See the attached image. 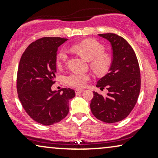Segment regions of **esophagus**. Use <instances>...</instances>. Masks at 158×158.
Masks as SVG:
<instances>
[{
    "mask_svg": "<svg viewBox=\"0 0 158 158\" xmlns=\"http://www.w3.org/2000/svg\"><path fill=\"white\" fill-rule=\"evenodd\" d=\"M83 91H84V90H82V89H77L75 90L76 94H79L82 93Z\"/></svg>",
    "mask_w": 158,
    "mask_h": 158,
    "instance_id": "1",
    "label": "esophagus"
}]
</instances>
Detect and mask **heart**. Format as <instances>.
<instances>
[{
  "mask_svg": "<svg viewBox=\"0 0 158 158\" xmlns=\"http://www.w3.org/2000/svg\"><path fill=\"white\" fill-rule=\"evenodd\" d=\"M72 50L77 52L86 60L90 61V66L97 73H103L109 68L110 58L104 54V47L95 40H85L72 46ZM68 58V52L65 48L61 49L56 56V64L61 67ZM90 76L85 73L73 72L66 77L67 83L73 88H80L85 86Z\"/></svg>",
  "mask_w": 158,
  "mask_h": 158,
  "instance_id": "obj_1",
  "label": "heart"
}]
</instances>
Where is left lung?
Instances as JSON below:
<instances>
[{
  "mask_svg": "<svg viewBox=\"0 0 158 158\" xmlns=\"http://www.w3.org/2000/svg\"><path fill=\"white\" fill-rule=\"evenodd\" d=\"M111 45L112 61L109 73L97 81V87L105 88L103 97L94 91L90 104L94 117L107 123L123 120L131 113L140 90V71L137 56L126 39L114 33L99 34Z\"/></svg>",
  "mask_w": 158,
  "mask_h": 158,
  "instance_id": "1",
  "label": "left lung"
}]
</instances>
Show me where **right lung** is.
I'll list each match as a JSON object with an SVG mask.
<instances>
[{
  "label": "right lung",
  "instance_id": "right-lung-1",
  "mask_svg": "<svg viewBox=\"0 0 158 158\" xmlns=\"http://www.w3.org/2000/svg\"><path fill=\"white\" fill-rule=\"evenodd\" d=\"M68 39L44 37L31 43L23 52L17 74V91L25 111L35 122L50 126L69 112V100L75 97L70 88L52 90L55 83L56 55Z\"/></svg>",
  "mask_w": 158,
  "mask_h": 158
}]
</instances>
